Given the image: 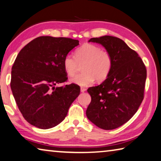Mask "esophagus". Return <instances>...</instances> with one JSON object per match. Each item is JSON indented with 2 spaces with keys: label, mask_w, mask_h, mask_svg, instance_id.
I'll return each mask as SVG.
<instances>
[{
  "label": "esophagus",
  "mask_w": 161,
  "mask_h": 161,
  "mask_svg": "<svg viewBox=\"0 0 161 161\" xmlns=\"http://www.w3.org/2000/svg\"><path fill=\"white\" fill-rule=\"evenodd\" d=\"M86 91V89L85 88H83V87H81V88H80V92H85Z\"/></svg>",
  "instance_id": "34e87169"
}]
</instances>
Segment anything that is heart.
<instances>
[{
    "mask_svg": "<svg viewBox=\"0 0 161 161\" xmlns=\"http://www.w3.org/2000/svg\"><path fill=\"white\" fill-rule=\"evenodd\" d=\"M75 58L65 56L63 66L69 76H73L78 69V64H82L80 73L70 80V83L80 86L91 85L96 79L102 82L108 77L112 67V57L110 53L96 45L84 44L75 50Z\"/></svg>",
    "mask_w": 161,
    "mask_h": 161,
    "instance_id": "b5f03b06",
    "label": "heart"
}]
</instances>
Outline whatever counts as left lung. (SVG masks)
<instances>
[{"label": "left lung", "mask_w": 161, "mask_h": 161, "mask_svg": "<svg viewBox=\"0 0 161 161\" xmlns=\"http://www.w3.org/2000/svg\"><path fill=\"white\" fill-rule=\"evenodd\" d=\"M88 42L101 44L110 53L112 67L100 85L88 89L91 102L86 116L99 128L112 130L137 112L143 99L146 69L139 54L119 38L105 35Z\"/></svg>", "instance_id": "8db88e82"}]
</instances>
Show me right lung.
Instances as JSON below:
<instances>
[{"label": "right lung", "instance_id": "right-lung-1", "mask_svg": "<svg viewBox=\"0 0 161 161\" xmlns=\"http://www.w3.org/2000/svg\"><path fill=\"white\" fill-rule=\"evenodd\" d=\"M79 44L76 39L42 36L20 50L11 71L10 88L19 111L30 125L54 127L66 117L80 94L75 84L55 87L67 80L63 61Z\"/></svg>", "mask_w": 161, "mask_h": 161}]
</instances>
